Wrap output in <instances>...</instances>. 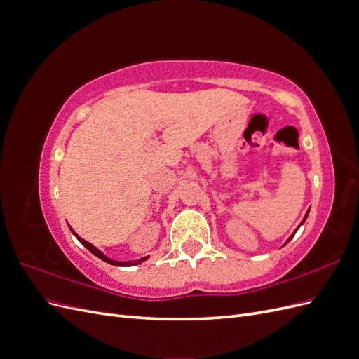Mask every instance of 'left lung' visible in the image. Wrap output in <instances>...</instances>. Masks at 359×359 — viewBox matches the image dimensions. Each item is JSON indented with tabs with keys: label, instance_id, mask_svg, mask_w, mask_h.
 <instances>
[{
	"label": "left lung",
	"instance_id": "8db88e82",
	"mask_svg": "<svg viewBox=\"0 0 359 359\" xmlns=\"http://www.w3.org/2000/svg\"><path fill=\"white\" fill-rule=\"evenodd\" d=\"M307 215H309V212H307V214H306V217H304V220H302V222H301V224H302V223H304V222H306V219H307ZM301 224H299V226H301ZM293 235H295V232H293ZM293 235H292V236H293ZM292 236H290V238H292ZM290 238H289V240H290Z\"/></svg>",
	"mask_w": 359,
	"mask_h": 359
}]
</instances>
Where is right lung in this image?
<instances>
[{"label":"right lung","instance_id":"right-lung-1","mask_svg":"<svg viewBox=\"0 0 359 359\" xmlns=\"http://www.w3.org/2000/svg\"><path fill=\"white\" fill-rule=\"evenodd\" d=\"M70 231H72V229H70ZM72 232H73V231H72ZM73 233H74V232H73ZM74 236L78 238V240L81 241V244H83L86 248H88L93 255H95L97 257L102 259V260H104V262L111 264V265H116V266H132V265H137V264H140V262H144V260H147V259H148V256H147V257H142V259H139V260H135V262H118V260H112V259H109V257H106V256L100 252V250H97V248H95L93 244H90L88 241L82 240V238H81L79 235H76V233H74Z\"/></svg>","mask_w":359,"mask_h":359}]
</instances>
